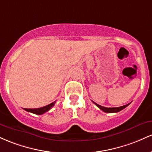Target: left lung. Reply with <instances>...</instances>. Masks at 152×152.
<instances>
[{
  "mask_svg": "<svg viewBox=\"0 0 152 152\" xmlns=\"http://www.w3.org/2000/svg\"><path fill=\"white\" fill-rule=\"evenodd\" d=\"M93 103H94L95 105H96L97 106H98V108L100 109V110H102L103 111L105 112V113H117V112L121 111V110H123V109L126 108L128 105L130 104V103H129V104H126V105H123V106L116 107V108H106V107L101 106V105H98V104L95 103V102H93Z\"/></svg>",
  "mask_w": 152,
  "mask_h": 152,
  "instance_id": "8db88e82",
  "label": "left lung"
}]
</instances>
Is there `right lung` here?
<instances>
[{
  "label": "right lung",
  "mask_w": 152,
  "mask_h": 152,
  "mask_svg": "<svg viewBox=\"0 0 152 152\" xmlns=\"http://www.w3.org/2000/svg\"><path fill=\"white\" fill-rule=\"evenodd\" d=\"M55 103H56V102L54 101V102H53V103H52L49 104V105H46V106L42 107V108H34V109L24 108V110H26V111H28V112H30V113L37 114V115H42V114L46 113V112H47L48 110H50V109L54 106Z\"/></svg>",
  "instance_id": "right-lung-1"
}]
</instances>
